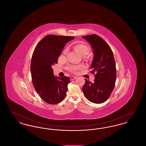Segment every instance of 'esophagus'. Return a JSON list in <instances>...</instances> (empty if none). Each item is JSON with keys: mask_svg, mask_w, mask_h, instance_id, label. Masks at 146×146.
Here are the masks:
<instances>
[{"mask_svg": "<svg viewBox=\"0 0 146 146\" xmlns=\"http://www.w3.org/2000/svg\"><path fill=\"white\" fill-rule=\"evenodd\" d=\"M76 78H77L76 76H70V80H74V79H76Z\"/></svg>", "mask_w": 146, "mask_h": 146, "instance_id": "34e87169", "label": "esophagus"}]
</instances>
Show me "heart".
Listing matches in <instances>:
<instances>
[{
    "label": "heart",
    "instance_id": "1",
    "mask_svg": "<svg viewBox=\"0 0 146 146\" xmlns=\"http://www.w3.org/2000/svg\"><path fill=\"white\" fill-rule=\"evenodd\" d=\"M75 48L76 51L82 55H87L90 52V47L84 44H78L75 46ZM69 51V48L66 47L63 52V55H66ZM84 68V66L82 64H72L70 65L67 69L72 73H75L78 72L79 70H82Z\"/></svg>",
    "mask_w": 146,
    "mask_h": 146
}]
</instances>
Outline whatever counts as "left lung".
I'll return each instance as SVG.
<instances>
[{"label": "left lung", "mask_w": 146, "mask_h": 146, "mask_svg": "<svg viewBox=\"0 0 146 146\" xmlns=\"http://www.w3.org/2000/svg\"><path fill=\"white\" fill-rule=\"evenodd\" d=\"M91 44L94 58L91 73L95 74L94 83L85 79L82 90L85 97L91 102L102 104L111 94L116 81V65L110 45L96 35L83 36Z\"/></svg>", "instance_id": "left-lung-1"}]
</instances>
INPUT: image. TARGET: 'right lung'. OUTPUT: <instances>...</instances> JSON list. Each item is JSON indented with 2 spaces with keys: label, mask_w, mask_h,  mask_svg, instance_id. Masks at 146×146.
I'll use <instances>...</instances> for the list:
<instances>
[{
  "label": "right lung",
  "mask_w": 146,
  "mask_h": 146,
  "mask_svg": "<svg viewBox=\"0 0 146 146\" xmlns=\"http://www.w3.org/2000/svg\"><path fill=\"white\" fill-rule=\"evenodd\" d=\"M73 39L74 36L48 35L33 51L31 63L32 83L39 96L47 104H58L66 95L70 78L54 76L51 66L57 63L65 44Z\"/></svg>",
  "instance_id": "obj_1"
}]
</instances>
